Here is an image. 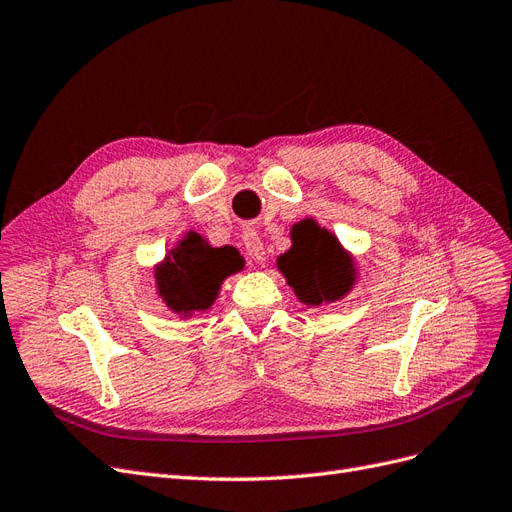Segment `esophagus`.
Wrapping results in <instances>:
<instances>
[{
  "instance_id": "1",
  "label": "esophagus",
  "mask_w": 512,
  "mask_h": 512,
  "mask_svg": "<svg viewBox=\"0 0 512 512\" xmlns=\"http://www.w3.org/2000/svg\"><path fill=\"white\" fill-rule=\"evenodd\" d=\"M243 245H245V252L250 256L254 262H265L267 254H265V245H262L258 232L254 228H245L243 230Z\"/></svg>"
}]
</instances>
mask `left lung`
<instances>
[{
	"label": "left lung",
	"instance_id": "obj_1",
	"mask_svg": "<svg viewBox=\"0 0 512 512\" xmlns=\"http://www.w3.org/2000/svg\"><path fill=\"white\" fill-rule=\"evenodd\" d=\"M280 269L307 305L344 297L354 282L350 258L342 245L314 220L303 222L290 252L280 258Z\"/></svg>",
	"mask_w": 512,
	"mask_h": 512
}]
</instances>
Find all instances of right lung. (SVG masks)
Listing matches in <instances>:
<instances>
[{
	"label": "right lung",
	"instance_id": "add662e5",
	"mask_svg": "<svg viewBox=\"0 0 512 512\" xmlns=\"http://www.w3.org/2000/svg\"><path fill=\"white\" fill-rule=\"evenodd\" d=\"M235 247H211L198 232H190L156 269L160 297L177 314L207 309L226 275L241 269Z\"/></svg>",
	"mask_w": 512,
	"mask_h": 512
}]
</instances>
